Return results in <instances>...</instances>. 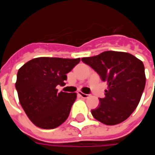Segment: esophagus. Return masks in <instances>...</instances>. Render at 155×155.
<instances>
[{
  "instance_id": "34e87169",
  "label": "esophagus",
  "mask_w": 155,
  "mask_h": 155,
  "mask_svg": "<svg viewBox=\"0 0 155 155\" xmlns=\"http://www.w3.org/2000/svg\"><path fill=\"white\" fill-rule=\"evenodd\" d=\"M78 94H79V95H80V96H81L82 98H84V99H85V98H88L89 97V95H90V94H84V93H82V92H79Z\"/></svg>"
}]
</instances>
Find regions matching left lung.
I'll return each instance as SVG.
<instances>
[{
    "instance_id": "8db88e82",
    "label": "left lung",
    "mask_w": 155,
    "mask_h": 155,
    "mask_svg": "<svg viewBox=\"0 0 155 155\" xmlns=\"http://www.w3.org/2000/svg\"><path fill=\"white\" fill-rule=\"evenodd\" d=\"M97 72L108 84L104 98L91 110L95 120L114 125L128 119L140 103L145 86V73L142 61L133 54L120 51H104L81 59Z\"/></svg>"
}]
</instances>
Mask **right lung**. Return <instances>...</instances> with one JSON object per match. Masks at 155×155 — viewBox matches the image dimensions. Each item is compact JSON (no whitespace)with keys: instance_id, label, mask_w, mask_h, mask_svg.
Here are the masks:
<instances>
[{"instance_id":"1","label":"right lung","mask_w":155,"mask_h":155,"mask_svg":"<svg viewBox=\"0 0 155 155\" xmlns=\"http://www.w3.org/2000/svg\"><path fill=\"white\" fill-rule=\"evenodd\" d=\"M81 61L77 59L38 57L19 69L15 89L26 115L35 126L51 130L67 120L76 93L58 92L69 73Z\"/></svg>"}]
</instances>
